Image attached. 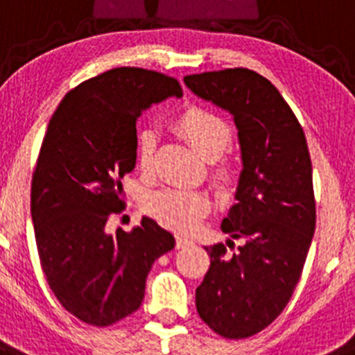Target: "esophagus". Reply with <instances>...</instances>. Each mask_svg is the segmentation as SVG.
<instances>
[{
  "mask_svg": "<svg viewBox=\"0 0 355 355\" xmlns=\"http://www.w3.org/2000/svg\"><path fill=\"white\" fill-rule=\"evenodd\" d=\"M188 245H192V240H190V238H187V236L175 238V247H178V249H184V247H188Z\"/></svg>",
  "mask_w": 355,
  "mask_h": 355,
  "instance_id": "obj_1",
  "label": "esophagus"
}]
</instances>
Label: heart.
<instances>
[{
    "label": "heart",
    "mask_w": 355,
    "mask_h": 355,
    "mask_svg": "<svg viewBox=\"0 0 355 355\" xmlns=\"http://www.w3.org/2000/svg\"><path fill=\"white\" fill-rule=\"evenodd\" d=\"M175 128L206 162H216L222 158L233 144V131L227 122L205 108L184 110L175 121ZM155 149V131H140L137 139V162L142 171L150 167ZM216 180H227V171L218 168ZM146 209L163 225L188 233L205 218L209 209V200L205 193L168 187L150 192L146 199Z\"/></svg>",
    "instance_id": "obj_1"
}]
</instances>
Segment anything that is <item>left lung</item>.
I'll use <instances>...</instances> for the list:
<instances>
[{
  "instance_id": "obj_1",
  "label": "left lung",
  "mask_w": 355,
  "mask_h": 355,
  "mask_svg": "<svg viewBox=\"0 0 355 355\" xmlns=\"http://www.w3.org/2000/svg\"><path fill=\"white\" fill-rule=\"evenodd\" d=\"M197 97L233 115L241 150L236 205L222 231L243 240L205 247L209 268L196 290L197 313L209 329L241 340L258 334L290 302L315 234L313 168L306 135L270 81L250 69L184 76Z\"/></svg>"
}]
</instances>
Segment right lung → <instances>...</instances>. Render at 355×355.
<instances>
[{"instance_id":"obj_1","label":"right lung","mask_w":355,"mask_h":355,"mask_svg":"<svg viewBox=\"0 0 355 355\" xmlns=\"http://www.w3.org/2000/svg\"><path fill=\"white\" fill-rule=\"evenodd\" d=\"M181 96L174 78L117 67L72 89L49 121L31 220L49 288L85 324L106 327L137 311L150 266L174 249V236L149 216L130 233H108L106 222L124 208L121 180L137 163V119Z\"/></svg>"}]
</instances>
